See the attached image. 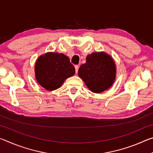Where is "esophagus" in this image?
Segmentation results:
<instances>
[{"label":"esophagus","instance_id":"esophagus-1","mask_svg":"<svg viewBox=\"0 0 153 153\" xmlns=\"http://www.w3.org/2000/svg\"><path fill=\"white\" fill-rule=\"evenodd\" d=\"M75 69H76V74L77 73V71H78V69H79V66L78 65H75Z\"/></svg>","mask_w":153,"mask_h":153}]
</instances>
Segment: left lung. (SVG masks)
Wrapping results in <instances>:
<instances>
[{
	"mask_svg": "<svg viewBox=\"0 0 153 153\" xmlns=\"http://www.w3.org/2000/svg\"><path fill=\"white\" fill-rule=\"evenodd\" d=\"M77 74L92 92L100 93L113 85L116 66L113 58L107 53H93L86 56V63L79 67Z\"/></svg>",
	"mask_w": 153,
	"mask_h": 153,
	"instance_id": "obj_1",
	"label": "left lung"
}]
</instances>
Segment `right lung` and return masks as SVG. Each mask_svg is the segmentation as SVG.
<instances>
[{
    "instance_id": "add662e5",
    "label": "right lung",
    "mask_w": 153,
    "mask_h": 153,
    "mask_svg": "<svg viewBox=\"0 0 153 153\" xmlns=\"http://www.w3.org/2000/svg\"><path fill=\"white\" fill-rule=\"evenodd\" d=\"M76 73L68 56L63 53H47L38 57L35 76L38 84L47 90H55Z\"/></svg>"
}]
</instances>
